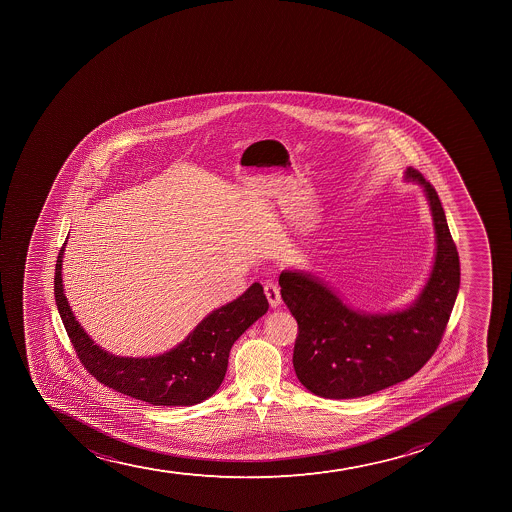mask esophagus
<instances>
[{
	"label": "esophagus",
	"mask_w": 512,
	"mask_h": 512,
	"mask_svg": "<svg viewBox=\"0 0 512 512\" xmlns=\"http://www.w3.org/2000/svg\"><path fill=\"white\" fill-rule=\"evenodd\" d=\"M265 295H267V299H269V304L277 309L280 304H282V295H280L279 285L274 284V282H267L264 287Z\"/></svg>",
	"instance_id": "esophagus-1"
}]
</instances>
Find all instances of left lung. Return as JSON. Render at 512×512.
<instances>
[{"label":"left lung","mask_w":512,"mask_h":512,"mask_svg":"<svg viewBox=\"0 0 512 512\" xmlns=\"http://www.w3.org/2000/svg\"><path fill=\"white\" fill-rule=\"evenodd\" d=\"M431 207L436 257L414 304L389 314L350 309L334 290L310 274L285 270L280 294L299 324L294 369L304 387L325 399H355L409 379L441 344L461 284L456 243L436 188L414 168Z\"/></svg>","instance_id":"8db88e82"}]
</instances>
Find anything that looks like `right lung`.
Instances as JSON below:
<instances>
[{
  "mask_svg": "<svg viewBox=\"0 0 512 512\" xmlns=\"http://www.w3.org/2000/svg\"><path fill=\"white\" fill-rule=\"evenodd\" d=\"M65 243L55 267V300L66 334L90 374L133 399L153 405H195L212 397L227 372L235 340L269 310L262 285H250L238 299L213 310L182 344L155 357H120L98 347L71 312L61 279Z\"/></svg>",
  "mask_w": 512,
  "mask_h": 512,
  "instance_id": "add662e5",
  "label": "right lung"
}]
</instances>
